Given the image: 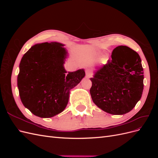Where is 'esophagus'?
Wrapping results in <instances>:
<instances>
[{
  "mask_svg": "<svg viewBox=\"0 0 158 158\" xmlns=\"http://www.w3.org/2000/svg\"><path fill=\"white\" fill-rule=\"evenodd\" d=\"M92 75H93V73H92V70L89 69H87L86 70H85V76H86L87 78L92 77Z\"/></svg>",
  "mask_w": 158,
  "mask_h": 158,
  "instance_id": "esophagus-1",
  "label": "esophagus"
}]
</instances>
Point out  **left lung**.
Segmentation results:
<instances>
[{
    "instance_id": "1",
    "label": "left lung",
    "mask_w": 158,
    "mask_h": 158,
    "mask_svg": "<svg viewBox=\"0 0 158 158\" xmlns=\"http://www.w3.org/2000/svg\"><path fill=\"white\" fill-rule=\"evenodd\" d=\"M144 72L137 52L127 46H118L111 59L90 80L94 103L105 112L123 114L131 111L142 97Z\"/></svg>"
}]
</instances>
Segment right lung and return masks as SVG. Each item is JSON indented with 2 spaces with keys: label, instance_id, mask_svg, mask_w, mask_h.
<instances>
[{
  "label": "right lung",
  "instance_id": "obj_1",
  "mask_svg": "<svg viewBox=\"0 0 158 158\" xmlns=\"http://www.w3.org/2000/svg\"><path fill=\"white\" fill-rule=\"evenodd\" d=\"M64 45L57 42L32 46L23 55L18 75L21 101L35 115L49 118L67 106L70 89L85 76L83 69L69 73L64 68Z\"/></svg>",
  "mask_w": 158,
  "mask_h": 158
}]
</instances>
